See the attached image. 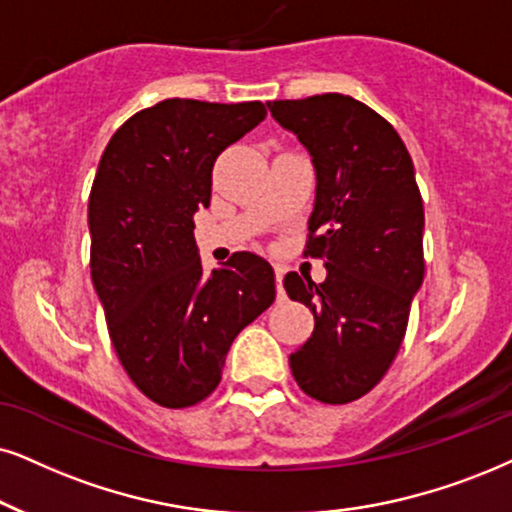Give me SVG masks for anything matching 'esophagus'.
Returning a JSON list of instances; mask_svg holds the SVG:
<instances>
[{
  "instance_id": "esophagus-1",
  "label": "esophagus",
  "mask_w": 512,
  "mask_h": 512,
  "mask_svg": "<svg viewBox=\"0 0 512 512\" xmlns=\"http://www.w3.org/2000/svg\"><path fill=\"white\" fill-rule=\"evenodd\" d=\"M276 290H278V297L286 295V290H283V267H276Z\"/></svg>"
}]
</instances>
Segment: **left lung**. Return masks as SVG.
Wrapping results in <instances>:
<instances>
[{
  "label": "left lung",
  "instance_id": "obj_1",
  "mask_svg": "<svg viewBox=\"0 0 512 512\" xmlns=\"http://www.w3.org/2000/svg\"><path fill=\"white\" fill-rule=\"evenodd\" d=\"M312 155L316 198L304 255L326 281L290 271L283 288L307 304L314 333L290 354L304 394L347 404L383 380L425 276L423 198L413 160L385 118L345 94L267 103Z\"/></svg>",
  "mask_w": 512,
  "mask_h": 512
}]
</instances>
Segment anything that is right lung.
<instances>
[{
  "instance_id": "obj_1",
  "label": "right lung",
  "mask_w": 512,
  "mask_h": 512,
  "mask_svg": "<svg viewBox=\"0 0 512 512\" xmlns=\"http://www.w3.org/2000/svg\"><path fill=\"white\" fill-rule=\"evenodd\" d=\"M267 118L264 103L165 99L108 141L89 193L92 281L132 383L186 409L215 392L238 333L274 302V269L234 252L205 274L193 215L208 208L212 165Z\"/></svg>"
}]
</instances>
